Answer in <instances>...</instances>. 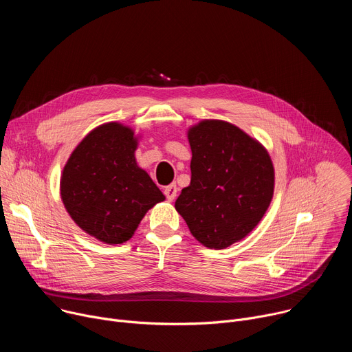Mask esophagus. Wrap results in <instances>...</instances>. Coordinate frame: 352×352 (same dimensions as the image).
Instances as JSON below:
<instances>
[{
	"label": "esophagus",
	"mask_w": 352,
	"mask_h": 352,
	"mask_svg": "<svg viewBox=\"0 0 352 352\" xmlns=\"http://www.w3.org/2000/svg\"><path fill=\"white\" fill-rule=\"evenodd\" d=\"M177 192H178V188H177V185H175V184L167 185V186L164 188V195H166L167 200H170V202H173V200L175 199Z\"/></svg>",
	"instance_id": "1"
}]
</instances>
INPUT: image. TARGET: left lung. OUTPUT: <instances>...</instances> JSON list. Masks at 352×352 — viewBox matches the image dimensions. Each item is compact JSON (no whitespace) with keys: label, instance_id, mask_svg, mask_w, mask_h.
I'll return each mask as SVG.
<instances>
[{"label":"left lung","instance_id":"1","mask_svg":"<svg viewBox=\"0 0 352 352\" xmlns=\"http://www.w3.org/2000/svg\"><path fill=\"white\" fill-rule=\"evenodd\" d=\"M190 184L175 209L190 234L210 249L245 238L273 197L274 168L267 150L238 126L205 120L188 131Z\"/></svg>","mask_w":352,"mask_h":352}]
</instances>
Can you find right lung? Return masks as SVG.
Masks as SVG:
<instances>
[{
	"instance_id": "add662e5",
	"label": "right lung",
	"mask_w": 352,
	"mask_h": 352,
	"mask_svg": "<svg viewBox=\"0 0 352 352\" xmlns=\"http://www.w3.org/2000/svg\"><path fill=\"white\" fill-rule=\"evenodd\" d=\"M133 131L118 122L94 128L76 146L61 177V199L72 220L98 241L132 238L146 212L166 199L138 167Z\"/></svg>"
}]
</instances>
